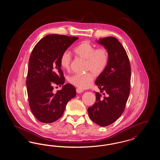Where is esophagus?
<instances>
[{"instance_id":"obj_1","label":"esophagus","mask_w":160,"mask_h":160,"mask_svg":"<svg viewBox=\"0 0 160 160\" xmlns=\"http://www.w3.org/2000/svg\"><path fill=\"white\" fill-rule=\"evenodd\" d=\"M76 92L77 93H82V92H83V90H82V89H79V88H77Z\"/></svg>"}]
</instances>
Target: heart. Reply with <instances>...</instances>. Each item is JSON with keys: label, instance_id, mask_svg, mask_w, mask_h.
<instances>
[{"label": "heart", "instance_id": "heart-1", "mask_svg": "<svg viewBox=\"0 0 160 160\" xmlns=\"http://www.w3.org/2000/svg\"><path fill=\"white\" fill-rule=\"evenodd\" d=\"M74 52L77 56L86 60V70L91 72L73 74L68 77V81L79 89H88L91 86L94 80L92 73L99 76L106 69L109 60L108 52L103 47L95 48V47L89 41H84L74 48ZM71 62L72 58L68 52L65 51L61 54L60 65L63 69L69 71Z\"/></svg>", "mask_w": 160, "mask_h": 160}]
</instances>
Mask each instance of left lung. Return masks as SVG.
<instances>
[{
  "label": "left lung",
  "instance_id": "1",
  "mask_svg": "<svg viewBox=\"0 0 160 160\" xmlns=\"http://www.w3.org/2000/svg\"><path fill=\"white\" fill-rule=\"evenodd\" d=\"M97 42L107 48L109 60L106 69L96 80L100 92H95L96 102L88 108L93 122L106 127L115 122L123 112L130 92L131 66L127 53L114 37Z\"/></svg>",
  "mask_w": 160,
  "mask_h": 160
}]
</instances>
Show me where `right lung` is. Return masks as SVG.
<instances>
[{"instance_id":"obj_1","label":"right lung","mask_w":160,"mask_h":160,"mask_svg":"<svg viewBox=\"0 0 160 160\" xmlns=\"http://www.w3.org/2000/svg\"><path fill=\"white\" fill-rule=\"evenodd\" d=\"M78 38L52 34L42 38L34 47L29 61L26 78L29 104L39 121L52 123L59 119L69 101L76 95V89L66 84L56 93L54 85L65 83L61 69V54Z\"/></svg>"}]
</instances>
